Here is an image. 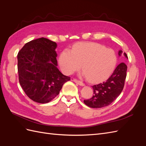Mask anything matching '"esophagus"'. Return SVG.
Returning <instances> with one entry per match:
<instances>
[{
	"instance_id": "esophagus-1",
	"label": "esophagus",
	"mask_w": 146,
	"mask_h": 146,
	"mask_svg": "<svg viewBox=\"0 0 146 146\" xmlns=\"http://www.w3.org/2000/svg\"><path fill=\"white\" fill-rule=\"evenodd\" d=\"M71 80H72V81H74L76 83H77V85H78L82 86H85V84H84L82 82H80V81H79V80H76V79H74V78H72Z\"/></svg>"
}]
</instances>
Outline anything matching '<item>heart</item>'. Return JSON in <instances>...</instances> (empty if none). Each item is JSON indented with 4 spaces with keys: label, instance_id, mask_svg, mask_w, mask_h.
<instances>
[{
    "label": "heart",
    "instance_id": "1",
    "mask_svg": "<svg viewBox=\"0 0 146 146\" xmlns=\"http://www.w3.org/2000/svg\"><path fill=\"white\" fill-rule=\"evenodd\" d=\"M59 64L66 75L80 70L91 82H100L113 74L117 61L115 52L96 42H80L61 52Z\"/></svg>",
    "mask_w": 146,
    "mask_h": 146
}]
</instances>
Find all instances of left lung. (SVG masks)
I'll list each match as a JSON object with an SVG mask.
<instances>
[{"mask_svg":"<svg viewBox=\"0 0 146 146\" xmlns=\"http://www.w3.org/2000/svg\"><path fill=\"white\" fill-rule=\"evenodd\" d=\"M122 54V51L119 50V56H121ZM123 55L128 59L125 52ZM127 65L124 63H121L107 81L92 86L94 95L90 99L84 100V103L93 108H102L111 104L123 90L127 76Z\"/></svg>","mask_w":146,"mask_h":146,"instance_id":"8db88e82","label":"left lung"}]
</instances>
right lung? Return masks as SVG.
Returning a JSON list of instances; mask_svg holds the SVG:
<instances>
[{
    "mask_svg": "<svg viewBox=\"0 0 146 146\" xmlns=\"http://www.w3.org/2000/svg\"><path fill=\"white\" fill-rule=\"evenodd\" d=\"M56 47L55 42L41 38L26 43L17 54L20 85L36 102H49L70 80L57 68Z\"/></svg>",
    "mask_w": 146,
    "mask_h": 146,
    "instance_id": "add662e5",
    "label": "right lung"
}]
</instances>
